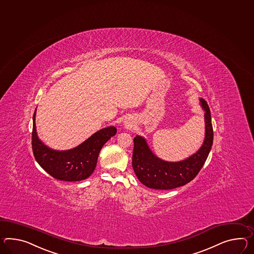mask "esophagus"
Listing matches in <instances>:
<instances>
[{"mask_svg": "<svg viewBox=\"0 0 254 254\" xmlns=\"http://www.w3.org/2000/svg\"><path fill=\"white\" fill-rule=\"evenodd\" d=\"M127 125H128V123H127ZM128 126H129V125H128Z\"/></svg>", "mask_w": 254, "mask_h": 254, "instance_id": "1", "label": "esophagus"}]
</instances>
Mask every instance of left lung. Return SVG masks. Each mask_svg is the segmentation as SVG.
Here are the masks:
<instances>
[{
  "mask_svg": "<svg viewBox=\"0 0 254 254\" xmlns=\"http://www.w3.org/2000/svg\"><path fill=\"white\" fill-rule=\"evenodd\" d=\"M200 102L204 111V142L194 154L186 160L175 162L163 161L150 150L143 136L134 137L132 166L137 179L144 186L158 190H170L188 184L200 172L210 152L214 136L210 109L204 99H200Z\"/></svg>",
  "mask_w": 254,
  "mask_h": 254,
  "instance_id": "obj_1",
  "label": "left lung"
}]
</instances>
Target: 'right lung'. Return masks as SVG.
<instances>
[{
    "label": "right lung",
    "mask_w": 254,
    "mask_h": 254,
    "mask_svg": "<svg viewBox=\"0 0 254 254\" xmlns=\"http://www.w3.org/2000/svg\"><path fill=\"white\" fill-rule=\"evenodd\" d=\"M36 111L33 117L32 149L37 163L55 179L77 182L88 178L96 167L100 150L117 134V128L108 127L99 130L74 149L55 150L37 136Z\"/></svg>",
    "instance_id": "add662e5"
}]
</instances>
